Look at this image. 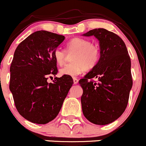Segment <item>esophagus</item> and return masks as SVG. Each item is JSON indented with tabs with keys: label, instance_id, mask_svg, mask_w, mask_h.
I'll list each match as a JSON object with an SVG mask.
<instances>
[{
	"label": "esophagus",
	"instance_id": "34e87169",
	"mask_svg": "<svg viewBox=\"0 0 146 146\" xmlns=\"http://www.w3.org/2000/svg\"><path fill=\"white\" fill-rule=\"evenodd\" d=\"M73 82H74V84H76L78 83V82H79V80H78L77 79H76V78H73Z\"/></svg>",
	"mask_w": 146,
	"mask_h": 146
}]
</instances>
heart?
<instances>
[{
  "mask_svg": "<svg viewBox=\"0 0 146 146\" xmlns=\"http://www.w3.org/2000/svg\"><path fill=\"white\" fill-rule=\"evenodd\" d=\"M66 52H72L70 64L64 66L60 70L62 76H76L84 69L91 70L98 64L100 59V50L97 46L92 44L89 40L82 37H74L66 44ZM53 58L56 64L62 66L65 62L66 54L64 51L57 49L53 53Z\"/></svg>",
  "mask_w": 146,
  "mask_h": 146,
  "instance_id": "obj_1",
  "label": "heart"
}]
</instances>
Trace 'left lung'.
<instances>
[{
	"mask_svg": "<svg viewBox=\"0 0 146 146\" xmlns=\"http://www.w3.org/2000/svg\"><path fill=\"white\" fill-rule=\"evenodd\" d=\"M99 40L100 59L95 67L79 81L86 119L96 125H106L119 119L125 111L133 85L131 58L123 40L104 28L83 35Z\"/></svg>",
	"mask_w": 146,
	"mask_h": 146,
	"instance_id": "8db88e82",
	"label": "left lung"
}]
</instances>
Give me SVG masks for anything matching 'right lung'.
I'll return each instance as SVG.
<instances>
[{"instance_id": "add662e5", "label": "right lung", "mask_w": 146, "mask_h": 146, "mask_svg": "<svg viewBox=\"0 0 146 146\" xmlns=\"http://www.w3.org/2000/svg\"><path fill=\"white\" fill-rule=\"evenodd\" d=\"M64 36L40 30L33 33L15 50L10 72V90L20 114L29 121L45 124L58 115L73 84L72 76L57 74L53 53Z\"/></svg>"}]
</instances>
